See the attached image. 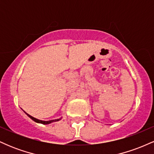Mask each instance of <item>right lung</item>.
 Masks as SVG:
<instances>
[{"label": "right lung", "instance_id": "obj_1", "mask_svg": "<svg viewBox=\"0 0 154 154\" xmlns=\"http://www.w3.org/2000/svg\"><path fill=\"white\" fill-rule=\"evenodd\" d=\"M24 113L29 116V118H30L31 119H32L33 121L37 123H40V124H43V125H48V124H51L52 122H58L59 121V120L61 119V117L59 118V119H53V120H49V121H43V120H40V119H36V118L33 117V116H32L31 115H29V114H28L27 113H26L25 111H24Z\"/></svg>", "mask_w": 154, "mask_h": 154}]
</instances>
